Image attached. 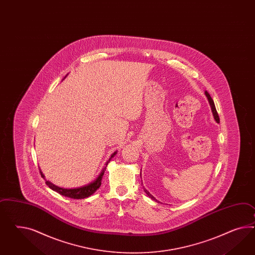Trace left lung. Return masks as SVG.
Masks as SVG:
<instances>
[{
    "instance_id": "obj_1",
    "label": "left lung",
    "mask_w": 255,
    "mask_h": 255,
    "mask_svg": "<svg viewBox=\"0 0 255 255\" xmlns=\"http://www.w3.org/2000/svg\"><path fill=\"white\" fill-rule=\"evenodd\" d=\"M205 95H206V97H208V100H209V103L211 105V108H212V111H213V114H214V119H215V121L217 122V123H219L220 122V119H219V115H218V113H217V111H216V109H215V106H214V100L212 99V97L211 96L209 95V93L208 92H205ZM145 192L146 193V195L149 197V198H151L152 200H156L153 196H152L150 193L148 192L146 189H145Z\"/></svg>"
}]
</instances>
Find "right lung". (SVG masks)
Segmentation results:
<instances>
[{
  "instance_id": "add662e5",
  "label": "right lung",
  "mask_w": 255,
  "mask_h": 255,
  "mask_svg": "<svg viewBox=\"0 0 255 255\" xmlns=\"http://www.w3.org/2000/svg\"><path fill=\"white\" fill-rule=\"evenodd\" d=\"M115 154H116V152H114V153L111 155L110 159H109V160L107 161V163H106V167L104 168L103 171L101 172L100 175L97 177V180H96L95 182L91 183L89 185H87V186L78 187V188H73V189H72V188H71V189H67V188H62V187L55 186L54 184H52V183L49 182V181H45V183H46V185H47L52 190H54L55 192H57L58 194L62 195V196H65V197H69L70 199L79 200V199L88 198L91 195H93L94 193L96 192L97 189L101 186V182H102V178H103L104 173H105V171H106L107 165L109 164L110 159L115 156ZM40 172H41V177L44 178V175L42 174V172H41V171H40Z\"/></svg>"
}]
</instances>
